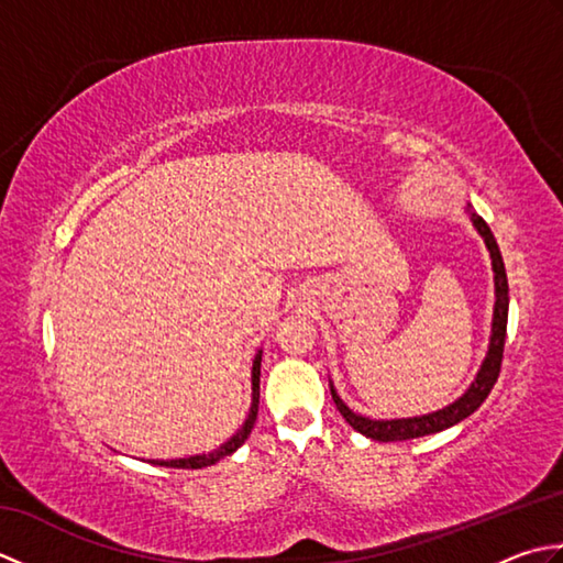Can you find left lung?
Listing matches in <instances>:
<instances>
[{
  "instance_id": "8db88e82",
  "label": "left lung",
  "mask_w": 563,
  "mask_h": 563,
  "mask_svg": "<svg viewBox=\"0 0 563 563\" xmlns=\"http://www.w3.org/2000/svg\"><path fill=\"white\" fill-rule=\"evenodd\" d=\"M470 218L476 227V232L484 236V244L492 254V266H494V283H496V305H494V324H492V343H488V353L482 363V369L476 373V379L470 385L457 401H452L450 406L433 413L426 416H413V418H391V421H375V418H365L361 413H353L349 406L341 401L331 385V397L341 416L345 418V423L353 426V430L363 433L373 440L379 442H394V440H411V438H421L430 433H440L454 423L464 421L466 416H472L479 406L486 401L488 391L494 389L498 373H500V363H504V343H506V327H508V278H506V266H504V256H500L498 244L494 239V232L488 230V224L470 210Z\"/></svg>"
}]
</instances>
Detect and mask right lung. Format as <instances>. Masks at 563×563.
Listing matches in <instances>:
<instances>
[{"mask_svg":"<svg viewBox=\"0 0 563 563\" xmlns=\"http://www.w3.org/2000/svg\"><path fill=\"white\" fill-rule=\"evenodd\" d=\"M261 353H256L254 357V367H251V409H249V416L244 426L236 430V433L224 442V445H220L218 450H212L208 454H194V457H181V460H150L152 464H159V466H174V470H202V466H210L214 462H220L222 457H227V454L236 452L239 448L244 445V440L251 435V428H254L256 423V416H258V382H261Z\"/></svg>","mask_w":563,"mask_h":563,"instance_id":"right-lung-1","label":"right lung"}]
</instances>
